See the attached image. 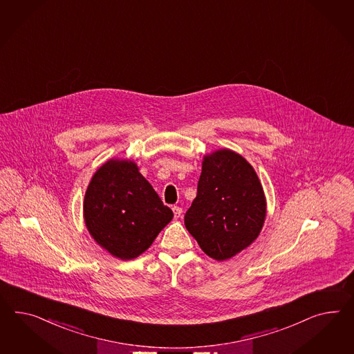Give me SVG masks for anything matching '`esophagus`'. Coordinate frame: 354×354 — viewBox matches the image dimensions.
Masks as SVG:
<instances>
[{
  "instance_id": "1",
  "label": "esophagus",
  "mask_w": 354,
  "mask_h": 354,
  "mask_svg": "<svg viewBox=\"0 0 354 354\" xmlns=\"http://www.w3.org/2000/svg\"><path fill=\"white\" fill-rule=\"evenodd\" d=\"M172 211H174V216L179 218L182 215L183 209L180 206H172Z\"/></svg>"
}]
</instances>
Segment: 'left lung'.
I'll use <instances>...</instances> for the list:
<instances>
[{
    "mask_svg": "<svg viewBox=\"0 0 354 354\" xmlns=\"http://www.w3.org/2000/svg\"><path fill=\"white\" fill-rule=\"evenodd\" d=\"M266 210L263 187L252 166L237 153L221 149L203 158L197 197L184 224L203 252L221 261L257 239Z\"/></svg>",
    "mask_w": 354,
    "mask_h": 354,
    "instance_id": "obj_1",
    "label": "left lung"
}]
</instances>
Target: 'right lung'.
<instances>
[{"label": "right lung", "instance_id": "add662e5", "mask_svg": "<svg viewBox=\"0 0 354 354\" xmlns=\"http://www.w3.org/2000/svg\"><path fill=\"white\" fill-rule=\"evenodd\" d=\"M87 230L115 258L143 254L174 214L131 161L104 163L87 187L84 203Z\"/></svg>", "mask_w": 354, "mask_h": 354}]
</instances>
